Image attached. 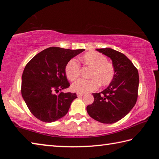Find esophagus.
<instances>
[{"label":"esophagus","mask_w":159,"mask_h":159,"mask_svg":"<svg viewBox=\"0 0 159 159\" xmlns=\"http://www.w3.org/2000/svg\"><path fill=\"white\" fill-rule=\"evenodd\" d=\"M76 95H77L78 98H79V97H82L83 95V93H77Z\"/></svg>","instance_id":"esophagus-1"}]
</instances>
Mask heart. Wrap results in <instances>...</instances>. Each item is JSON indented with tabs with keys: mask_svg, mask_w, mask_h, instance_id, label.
Masks as SVG:
<instances>
[{
	"mask_svg": "<svg viewBox=\"0 0 159 159\" xmlns=\"http://www.w3.org/2000/svg\"><path fill=\"white\" fill-rule=\"evenodd\" d=\"M85 66L89 67L91 71L90 80L79 79L71 85L73 92L87 93L98 89L99 84L107 86L112 82L115 76L114 64L107 61V58L101 53L95 51L86 52L80 58ZM65 74L70 80H76L80 74V65L74 59L69 60L65 66Z\"/></svg>",
	"mask_w": 159,
	"mask_h": 159,
	"instance_id": "obj_1",
	"label": "heart"
}]
</instances>
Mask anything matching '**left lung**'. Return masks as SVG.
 Returning <instances> with one entry per match:
<instances>
[{
  "mask_svg": "<svg viewBox=\"0 0 159 159\" xmlns=\"http://www.w3.org/2000/svg\"><path fill=\"white\" fill-rule=\"evenodd\" d=\"M96 50L111 59L115 68V76L106 89L93 94V103L86 109L93 119L102 123H114L125 116L136 104L138 71L123 53L111 48Z\"/></svg>",
  "mask_w": 159,
  "mask_h": 159,
  "instance_id": "obj_1",
  "label": "left lung"
}]
</instances>
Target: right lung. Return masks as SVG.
Listing matches in <instances>:
<instances>
[{"label":"right lung","instance_id":"right-lung-1","mask_svg":"<svg viewBox=\"0 0 159 159\" xmlns=\"http://www.w3.org/2000/svg\"><path fill=\"white\" fill-rule=\"evenodd\" d=\"M85 49L50 47L37 54L26 64L21 76V95L31 114L51 123L64 116L76 93L62 92L70 83L65 74L69 60Z\"/></svg>","mask_w":159,"mask_h":159}]
</instances>
